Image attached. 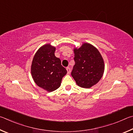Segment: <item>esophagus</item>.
I'll return each instance as SVG.
<instances>
[{
    "label": "esophagus",
    "mask_w": 133,
    "mask_h": 133,
    "mask_svg": "<svg viewBox=\"0 0 133 133\" xmlns=\"http://www.w3.org/2000/svg\"><path fill=\"white\" fill-rule=\"evenodd\" d=\"M66 70H67V72H68V74H70V72H71V69H70V68H69V67H67Z\"/></svg>",
    "instance_id": "obj_1"
}]
</instances>
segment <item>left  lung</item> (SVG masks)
<instances>
[{
    "mask_svg": "<svg viewBox=\"0 0 133 133\" xmlns=\"http://www.w3.org/2000/svg\"><path fill=\"white\" fill-rule=\"evenodd\" d=\"M75 65L71 75L79 87L90 88L99 82L103 75L104 64L98 50L89 43H83L74 50Z\"/></svg>",
    "mask_w": 133,
    "mask_h": 133,
    "instance_id": "1",
    "label": "left lung"
}]
</instances>
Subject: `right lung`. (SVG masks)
Instances as JSON below:
<instances>
[{"label":"right lung","mask_w":133,"mask_h":133,"mask_svg":"<svg viewBox=\"0 0 133 133\" xmlns=\"http://www.w3.org/2000/svg\"><path fill=\"white\" fill-rule=\"evenodd\" d=\"M55 47L50 44L39 48L32 59L31 73L35 83L48 92H52L61 86L67 71L55 56Z\"/></svg>","instance_id":"right-lung-1"}]
</instances>
